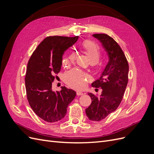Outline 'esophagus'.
<instances>
[{
    "mask_svg": "<svg viewBox=\"0 0 154 154\" xmlns=\"http://www.w3.org/2000/svg\"><path fill=\"white\" fill-rule=\"evenodd\" d=\"M76 94H77V95H78V96H82V95H83V93L82 91H78L76 92Z\"/></svg>",
    "mask_w": 154,
    "mask_h": 154,
    "instance_id": "esophagus-1",
    "label": "esophagus"
}]
</instances>
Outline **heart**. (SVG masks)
Returning a JSON list of instances; mask_svg holds the SVG:
<instances>
[{"instance_id": "heart-1", "label": "heart", "mask_w": 154, "mask_h": 154, "mask_svg": "<svg viewBox=\"0 0 154 154\" xmlns=\"http://www.w3.org/2000/svg\"><path fill=\"white\" fill-rule=\"evenodd\" d=\"M83 48L86 51L91 62L97 63L100 57V49L96 43L90 40H86L83 44ZM75 57V54L72 53L69 57L64 58L62 61L63 66H67L69 60H72ZM65 81L67 84L73 88H81L84 87L86 82L91 79V76L78 69H73L67 71L64 74Z\"/></svg>"}]
</instances>
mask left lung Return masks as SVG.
<instances>
[{
    "label": "left lung",
    "mask_w": 154,
    "mask_h": 154,
    "mask_svg": "<svg viewBox=\"0 0 154 154\" xmlns=\"http://www.w3.org/2000/svg\"><path fill=\"white\" fill-rule=\"evenodd\" d=\"M92 36L100 42L109 58L100 77L92 83V87L101 88V95L96 97L88 93L92 103L85 109L86 115L90 120L99 122L119 105L128 83L129 67L123 51L112 37L106 34H94Z\"/></svg>",
    "instance_id": "obj_1"
}]
</instances>
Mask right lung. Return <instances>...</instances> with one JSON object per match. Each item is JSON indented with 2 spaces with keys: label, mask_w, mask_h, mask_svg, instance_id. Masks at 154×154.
Masks as SVG:
<instances>
[{
  "label": "right lung",
  "mask_w": 154,
  "mask_h": 154,
  "mask_svg": "<svg viewBox=\"0 0 154 154\" xmlns=\"http://www.w3.org/2000/svg\"><path fill=\"white\" fill-rule=\"evenodd\" d=\"M79 36H48L38 45L27 66L25 84L27 100L39 118L47 122H57L67 114L69 105L76 92L66 87L60 92L52 89L55 74L62 64L63 55L76 42Z\"/></svg>",
  "instance_id": "add662e5"
}]
</instances>
